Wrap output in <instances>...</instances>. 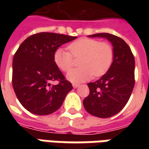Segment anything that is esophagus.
I'll return each instance as SVG.
<instances>
[{
    "label": "esophagus",
    "instance_id": "34e87169",
    "mask_svg": "<svg viewBox=\"0 0 149 149\" xmlns=\"http://www.w3.org/2000/svg\"><path fill=\"white\" fill-rule=\"evenodd\" d=\"M79 85H80L79 84H77V83H73V84H72V87L74 88H77Z\"/></svg>",
    "mask_w": 149,
    "mask_h": 149
}]
</instances>
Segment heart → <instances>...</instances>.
I'll return each instance as SVG.
<instances>
[{"label":"heart","instance_id":"b5f03b06","mask_svg":"<svg viewBox=\"0 0 149 149\" xmlns=\"http://www.w3.org/2000/svg\"><path fill=\"white\" fill-rule=\"evenodd\" d=\"M69 52L57 49L53 54L56 65L63 72H68L73 65L75 59H79L81 67L68 72V81L79 83L94 77H99L106 73L113 61V48L110 43L92 38H81L68 46Z\"/></svg>","mask_w":149,"mask_h":149}]
</instances>
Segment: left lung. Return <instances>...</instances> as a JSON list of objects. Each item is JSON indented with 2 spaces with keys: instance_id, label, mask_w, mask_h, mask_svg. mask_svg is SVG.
Here are the masks:
<instances>
[{
  "instance_id": "1",
  "label": "left lung",
  "mask_w": 149,
  "mask_h": 149,
  "mask_svg": "<svg viewBox=\"0 0 149 149\" xmlns=\"http://www.w3.org/2000/svg\"><path fill=\"white\" fill-rule=\"evenodd\" d=\"M90 37H104L113 46V61L98 81L88 84L89 95L83 104L89 114L108 118L120 112L129 100L135 84V59L129 46L120 37L102 33Z\"/></svg>"
}]
</instances>
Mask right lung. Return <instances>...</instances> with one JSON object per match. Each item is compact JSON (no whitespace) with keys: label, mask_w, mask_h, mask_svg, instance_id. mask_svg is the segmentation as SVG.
Segmentation results:
<instances>
[{"label":"right lung","mask_w":149,"mask_h":149,"mask_svg":"<svg viewBox=\"0 0 149 149\" xmlns=\"http://www.w3.org/2000/svg\"><path fill=\"white\" fill-rule=\"evenodd\" d=\"M77 37L39 33L24 40L13 60V87L21 105L33 114L45 116L60 109L72 84L56 65L53 54ZM57 80L56 86L51 81Z\"/></svg>","instance_id":"add662e5"}]
</instances>
